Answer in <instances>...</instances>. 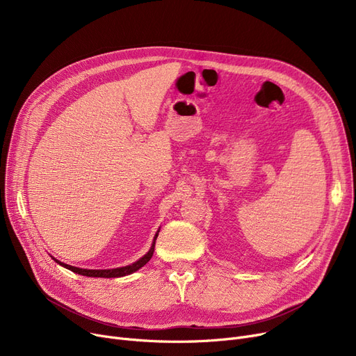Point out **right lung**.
<instances>
[{"instance_id":"right-lung-1","label":"right lung","mask_w":356,"mask_h":356,"mask_svg":"<svg viewBox=\"0 0 356 356\" xmlns=\"http://www.w3.org/2000/svg\"><path fill=\"white\" fill-rule=\"evenodd\" d=\"M156 238L157 235L154 236V242L152 248H149V251L143 257L140 258L137 263L131 264V266H127V267H121V268H114V270H85V268H78V267H72V266H67V264H63L60 263V261L54 259L56 263H59L60 266H63L65 268L76 273V274H81V275H86V277H104V278H112V277H124V275H128L131 273H134L137 270H140L141 267H144L149 259H152L153 257V252H154V245H156Z\"/></svg>"}]
</instances>
